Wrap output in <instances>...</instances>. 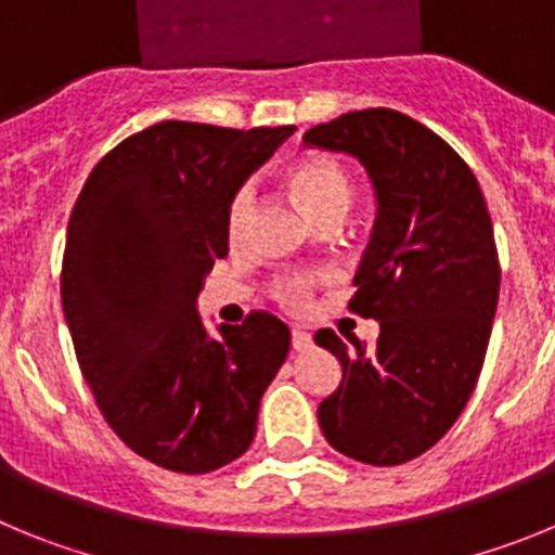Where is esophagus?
Returning a JSON list of instances; mask_svg holds the SVG:
<instances>
[{
  "label": "esophagus",
  "mask_w": 555,
  "mask_h": 555,
  "mask_svg": "<svg viewBox=\"0 0 555 555\" xmlns=\"http://www.w3.org/2000/svg\"><path fill=\"white\" fill-rule=\"evenodd\" d=\"M292 347L297 352H306V350H311L313 347V338H311V333H306V331H300V327H294L292 331Z\"/></svg>",
  "instance_id": "34e87169"
}]
</instances>
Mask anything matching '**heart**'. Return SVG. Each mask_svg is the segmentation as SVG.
Segmentation results:
<instances>
[{"instance_id":"1","label":"heart","mask_w":555,"mask_h":555,"mask_svg":"<svg viewBox=\"0 0 555 555\" xmlns=\"http://www.w3.org/2000/svg\"><path fill=\"white\" fill-rule=\"evenodd\" d=\"M286 185L292 191V197L302 208L311 224L322 222L327 217H341L350 210L352 203V180L336 160L327 158H308L292 166L286 175ZM253 205V194L249 189H242L233 197L228 210V230L230 235H238L244 219ZM278 300L286 302L292 308H300L311 294V283L306 278H294V281H283L278 286Z\"/></svg>"}]
</instances>
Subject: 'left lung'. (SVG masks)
<instances>
[{"label": "left lung", "mask_w": 555, "mask_h": 555, "mask_svg": "<svg viewBox=\"0 0 555 555\" xmlns=\"http://www.w3.org/2000/svg\"><path fill=\"white\" fill-rule=\"evenodd\" d=\"M302 141L352 155L377 203L350 308L380 333L366 347L317 331L341 364L320 428L361 464H405L453 428L483 366L500 294L487 199L448 141L389 107L345 113Z\"/></svg>", "instance_id": "obj_1"}]
</instances>
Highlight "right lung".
<instances>
[{
  "instance_id": "1",
  "label": "right lung",
  "mask_w": 555,
  "mask_h": 555,
  "mask_svg": "<svg viewBox=\"0 0 555 555\" xmlns=\"http://www.w3.org/2000/svg\"><path fill=\"white\" fill-rule=\"evenodd\" d=\"M292 132L152 125L94 166L68 219L61 297L82 377L121 442L171 473L247 453L288 356L278 317L210 336L197 297L228 255L230 203Z\"/></svg>"
}]
</instances>
